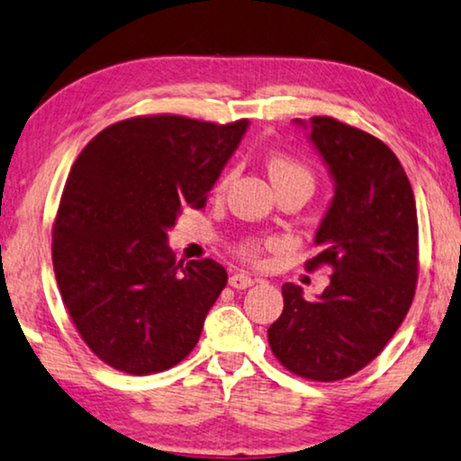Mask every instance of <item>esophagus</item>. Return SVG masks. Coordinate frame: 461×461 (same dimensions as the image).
<instances>
[{"label":"esophagus","instance_id":"esophagus-1","mask_svg":"<svg viewBox=\"0 0 461 461\" xmlns=\"http://www.w3.org/2000/svg\"><path fill=\"white\" fill-rule=\"evenodd\" d=\"M253 283H255L253 278H250L249 274H244V272H234L230 276V285L234 289H249Z\"/></svg>","mask_w":461,"mask_h":461}]
</instances>
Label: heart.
Returning a JSON list of instances; mask_svg holds the SVG:
<instances>
[{
  "instance_id": "1",
  "label": "heart",
  "mask_w": 461,
  "mask_h": 461,
  "mask_svg": "<svg viewBox=\"0 0 461 461\" xmlns=\"http://www.w3.org/2000/svg\"><path fill=\"white\" fill-rule=\"evenodd\" d=\"M267 174H270L274 187L276 189L291 183H304L312 189V183H314L312 172L308 170L304 163H300L298 159H294V157H287V155H272L270 159H267ZM230 180H231V174L230 172L223 174V176L219 178L214 191H217V194H223L227 185H230ZM236 255L238 258H242L244 261L255 264V261H259L261 258V244L258 240H253V238H247V240L236 244Z\"/></svg>"
}]
</instances>
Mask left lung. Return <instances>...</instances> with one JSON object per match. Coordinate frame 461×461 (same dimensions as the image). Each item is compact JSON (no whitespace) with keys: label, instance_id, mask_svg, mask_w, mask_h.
Instances as JSON below:
<instances>
[{"label":"left lung","instance_id":"left-lung-1","mask_svg":"<svg viewBox=\"0 0 461 461\" xmlns=\"http://www.w3.org/2000/svg\"><path fill=\"white\" fill-rule=\"evenodd\" d=\"M311 140L336 195L306 270L328 266L331 281L314 302L283 285L267 342L289 372L334 383L366 368L404 321L417 289L419 223L409 176L383 140L331 116H312Z\"/></svg>","mask_w":461,"mask_h":461}]
</instances>
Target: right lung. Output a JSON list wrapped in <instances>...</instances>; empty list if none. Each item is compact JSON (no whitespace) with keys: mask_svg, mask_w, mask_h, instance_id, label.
Here are the masks:
<instances>
[{"mask_svg":"<svg viewBox=\"0 0 461 461\" xmlns=\"http://www.w3.org/2000/svg\"><path fill=\"white\" fill-rule=\"evenodd\" d=\"M249 121H119L74 161L52 223V267L74 328L110 368L163 372L194 351L227 285L214 259L176 261L166 231L203 208Z\"/></svg>","mask_w":461,"mask_h":461,"instance_id":"right-lung-1","label":"right lung"}]
</instances>
